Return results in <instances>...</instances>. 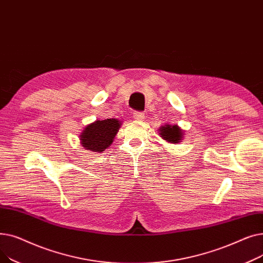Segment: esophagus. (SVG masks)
<instances>
[{
    "label": "esophagus",
    "instance_id": "34e87169",
    "mask_svg": "<svg viewBox=\"0 0 263 263\" xmlns=\"http://www.w3.org/2000/svg\"><path fill=\"white\" fill-rule=\"evenodd\" d=\"M133 118H134L135 120L141 121V120H143V119L145 118V114H144L143 112H134V113H133Z\"/></svg>",
    "mask_w": 263,
    "mask_h": 263
}]
</instances>
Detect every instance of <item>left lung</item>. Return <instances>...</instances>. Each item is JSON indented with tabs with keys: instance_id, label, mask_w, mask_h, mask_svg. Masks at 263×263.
<instances>
[{
	"instance_id": "1",
	"label": "left lung",
	"mask_w": 263,
	"mask_h": 263,
	"mask_svg": "<svg viewBox=\"0 0 263 263\" xmlns=\"http://www.w3.org/2000/svg\"><path fill=\"white\" fill-rule=\"evenodd\" d=\"M160 135L162 139L167 141L170 143H180L181 140H183V132L178 126H171V124H165L162 126L160 129Z\"/></svg>"
}]
</instances>
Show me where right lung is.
Listing matches in <instances>:
<instances>
[{
  "instance_id": "obj_1",
  "label": "right lung",
  "mask_w": 263,
  "mask_h": 263,
  "mask_svg": "<svg viewBox=\"0 0 263 263\" xmlns=\"http://www.w3.org/2000/svg\"><path fill=\"white\" fill-rule=\"evenodd\" d=\"M120 126L121 122L115 118L96 120L81 133V145L86 150L102 153L113 143Z\"/></svg>"
}]
</instances>
